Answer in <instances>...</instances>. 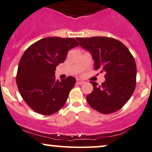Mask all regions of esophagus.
I'll list each match as a JSON object with an SVG mask.
<instances>
[{
    "instance_id": "1",
    "label": "esophagus",
    "mask_w": 152,
    "mask_h": 152,
    "mask_svg": "<svg viewBox=\"0 0 152 152\" xmlns=\"http://www.w3.org/2000/svg\"><path fill=\"white\" fill-rule=\"evenodd\" d=\"M84 83H85V82H84L83 80H79V79L77 80V83L78 85H82V84H83Z\"/></svg>"
}]
</instances>
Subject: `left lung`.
Returning a JSON list of instances; mask_svg holds the SVG:
<instances>
[{"instance_id":"obj_1","label":"left lung","mask_w":152,"mask_h":152,"mask_svg":"<svg viewBox=\"0 0 152 152\" xmlns=\"http://www.w3.org/2000/svg\"><path fill=\"white\" fill-rule=\"evenodd\" d=\"M80 45L92 54L94 69L105 72L101 85L90 81L93 91L87 96L91 107L102 114L120 110L136 87L137 66L129 49L122 42L108 37H77Z\"/></svg>"}]
</instances>
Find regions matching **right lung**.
Masks as SVG:
<instances>
[{"label": "right lung", "mask_w": 152, "mask_h": 152, "mask_svg": "<svg viewBox=\"0 0 152 152\" xmlns=\"http://www.w3.org/2000/svg\"><path fill=\"white\" fill-rule=\"evenodd\" d=\"M79 43L72 37H49L27 48L20 60L16 83L21 97L33 111L50 115L60 110L75 86V78L55 80V71L69 50Z\"/></svg>", "instance_id": "obj_1"}]
</instances>
